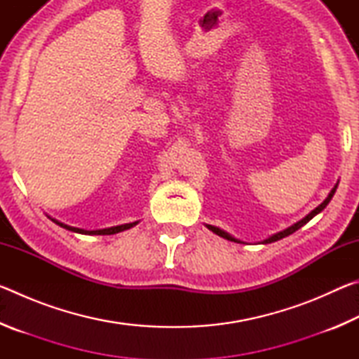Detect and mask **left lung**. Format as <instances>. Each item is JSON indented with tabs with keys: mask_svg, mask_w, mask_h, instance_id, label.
<instances>
[{
	"mask_svg": "<svg viewBox=\"0 0 359 359\" xmlns=\"http://www.w3.org/2000/svg\"><path fill=\"white\" fill-rule=\"evenodd\" d=\"M337 185H339V182H337V184L336 185H334V188H332V190L330 191V194H327V198L325 199V201L323 203H321L320 205H318V208H315L312 212H311V214H307L306 217H304L302 218V220H299V222H297V223H294V224H291V226L290 228H287V229H283V231H280V233H277V234H272L271 236V238H267V239H264L263 241V244H271V242H276V241H280V239H283V238H287V236H290V234H293L294 233V231H297V229H299L301 226H304V224H306V223H309V222H311L312 220V218L315 217V215H317V214H320V212L321 210H323L325 208H326V205L327 204H330V201H331V199H332V196H334V193H336V188H337ZM205 226H208L210 231H212V233H215V234H218V236H220V238H223V239H228V241H231V242H241L239 239H236V238H233V236H231V234H228L226 233V231H223V229H220V228H217V226H212V224H205ZM241 244H242V242H241Z\"/></svg>",
	"mask_w": 359,
	"mask_h": 359,
	"instance_id": "8db88e82",
	"label": "left lung"
}]
</instances>
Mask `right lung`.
<instances>
[{"label": "right lung", "mask_w": 359, "mask_h": 359, "mask_svg": "<svg viewBox=\"0 0 359 359\" xmlns=\"http://www.w3.org/2000/svg\"><path fill=\"white\" fill-rule=\"evenodd\" d=\"M50 218V217H48ZM53 223H57L58 226H62L65 229H69L72 233H79V234H95V236H104V234H115V233H120V231H125V229H130L133 226H136L137 222H133V223H125V224H118V226H112V228H106V229H95V231H87V229H81V228H74V226H69V224H65L62 222L55 220V218H50Z\"/></svg>", "instance_id": "obj_1"}]
</instances>
